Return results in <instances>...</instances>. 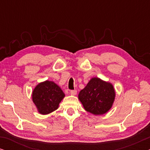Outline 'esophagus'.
I'll return each mask as SVG.
<instances>
[{
	"mask_svg": "<svg viewBox=\"0 0 150 150\" xmlns=\"http://www.w3.org/2000/svg\"><path fill=\"white\" fill-rule=\"evenodd\" d=\"M70 93H71V95L75 96V95H76L77 91H76V89H74V90H71V91H70Z\"/></svg>",
	"mask_w": 150,
	"mask_h": 150,
	"instance_id": "obj_1",
	"label": "esophagus"
}]
</instances>
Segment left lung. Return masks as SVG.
Masks as SVG:
<instances>
[{"mask_svg":"<svg viewBox=\"0 0 150 150\" xmlns=\"http://www.w3.org/2000/svg\"><path fill=\"white\" fill-rule=\"evenodd\" d=\"M115 97V93L111 84L98 78L91 79L79 94L85 109L97 115L106 113L111 108Z\"/></svg>","mask_w":150,"mask_h":150,"instance_id":"left-lung-1","label":"left lung"}]
</instances>
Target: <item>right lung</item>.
<instances>
[{
	"instance_id": "add662e5",
	"label": "right lung",
	"mask_w": 150,
	"mask_h": 150,
	"mask_svg": "<svg viewBox=\"0 0 150 150\" xmlns=\"http://www.w3.org/2000/svg\"><path fill=\"white\" fill-rule=\"evenodd\" d=\"M65 94L58 85L46 81L36 86L33 91V101L40 113L46 115L54 111L64 98Z\"/></svg>"
}]
</instances>
